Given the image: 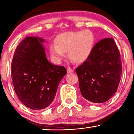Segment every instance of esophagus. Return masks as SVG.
<instances>
[{
  "label": "esophagus",
  "mask_w": 134,
  "mask_h": 134,
  "mask_svg": "<svg viewBox=\"0 0 134 134\" xmlns=\"http://www.w3.org/2000/svg\"><path fill=\"white\" fill-rule=\"evenodd\" d=\"M73 71H74V70H72V69H71V68H70V67L67 68V73H71V72H72Z\"/></svg>",
  "instance_id": "1"
}]
</instances>
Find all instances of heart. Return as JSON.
<instances>
[{
    "label": "heart",
    "instance_id": "heart-1",
    "mask_svg": "<svg viewBox=\"0 0 134 134\" xmlns=\"http://www.w3.org/2000/svg\"><path fill=\"white\" fill-rule=\"evenodd\" d=\"M55 43L49 45L51 55L54 60L60 62L64 57L65 52L72 62L81 63L85 62L92 53L94 37L91 31H79L63 32L55 38Z\"/></svg>",
    "mask_w": 134,
    "mask_h": 134
}]
</instances>
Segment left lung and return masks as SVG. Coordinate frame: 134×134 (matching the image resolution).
Instances as JSON below:
<instances>
[{"label": "left lung", "mask_w": 134, "mask_h": 134, "mask_svg": "<svg viewBox=\"0 0 134 134\" xmlns=\"http://www.w3.org/2000/svg\"><path fill=\"white\" fill-rule=\"evenodd\" d=\"M122 70L121 55L114 40H100L87 60L76 69L82 96L94 103L107 102L117 91Z\"/></svg>", "instance_id": "1"}]
</instances>
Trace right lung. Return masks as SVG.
<instances>
[{
  "label": "right lung",
  "mask_w": 134,
  "mask_h": 134,
  "mask_svg": "<svg viewBox=\"0 0 134 134\" xmlns=\"http://www.w3.org/2000/svg\"><path fill=\"white\" fill-rule=\"evenodd\" d=\"M44 39L26 37L18 45L12 62V80L19 100L31 109L50 105L67 71L51 64L45 53Z\"/></svg>",
  "instance_id": "obj_1"
}]
</instances>
